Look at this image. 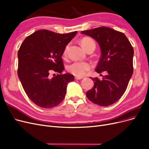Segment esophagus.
Segmentation results:
<instances>
[{
	"instance_id": "1",
	"label": "esophagus",
	"mask_w": 149,
	"mask_h": 149,
	"mask_svg": "<svg viewBox=\"0 0 149 149\" xmlns=\"http://www.w3.org/2000/svg\"><path fill=\"white\" fill-rule=\"evenodd\" d=\"M83 79V77H75V80H81Z\"/></svg>"
}]
</instances>
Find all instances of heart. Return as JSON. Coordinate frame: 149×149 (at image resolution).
Masks as SVG:
<instances>
[{
    "label": "heart",
    "instance_id": "1",
    "mask_svg": "<svg viewBox=\"0 0 149 149\" xmlns=\"http://www.w3.org/2000/svg\"><path fill=\"white\" fill-rule=\"evenodd\" d=\"M81 44L83 49L86 51L91 45H95V42L91 38L85 37L81 40ZM68 49L69 45H67L63 52L64 56H66ZM92 64L88 62L74 61L68 66L67 69L70 73L72 74L76 77H83L86 74L89 70L92 69Z\"/></svg>",
    "mask_w": 149,
    "mask_h": 149
}]
</instances>
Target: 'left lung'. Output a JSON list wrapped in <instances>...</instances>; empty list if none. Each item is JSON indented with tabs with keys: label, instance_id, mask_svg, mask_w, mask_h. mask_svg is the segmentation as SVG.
I'll use <instances>...</instances> for the list:
<instances>
[{
	"label": "left lung",
	"instance_id": "left-lung-1",
	"mask_svg": "<svg viewBox=\"0 0 149 149\" xmlns=\"http://www.w3.org/2000/svg\"><path fill=\"white\" fill-rule=\"evenodd\" d=\"M99 44L101 56L95 71H106L102 80L91 79L94 87L86 92L88 99L102 107L117 102L124 94L133 72V48L127 36L113 29L101 27L81 31Z\"/></svg>",
	"mask_w": 149,
	"mask_h": 149
}]
</instances>
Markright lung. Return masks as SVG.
Instances as JSON below:
<instances>
[{
	"label": "right lung",
	"instance_id": "1",
	"mask_svg": "<svg viewBox=\"0 0 149 149\" xmlns=\"http://www.w3.org/2000/svg\"><path fill=\"white\" fill-rule=\"evenodd\" d=\"M77 31L66 34L47 30L34 32L25 39L19 49L17 75L29 98L43 108L59 105L68 83L74 80L64 69L62 55ZM55 72L52 77L50 74Z\"/></svg>",
	"mask_w": 149,
	"mask_h": 149
}]
</instances>
